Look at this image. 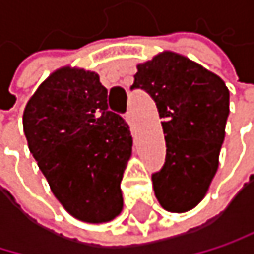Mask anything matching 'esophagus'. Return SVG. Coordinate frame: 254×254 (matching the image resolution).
I'll list each match as a JSON object with an SVG mask.
<instances>
[{"label":"esophagus","instance_id":"1","mask_svg":"<svg viewBox=\"0 0 254 254\" xmlns=\"http://www.w3.org/2000/svg\"><path fill=\"white\" fill-rule=\"evenodd\" d=\"M125 119H126V122L129 123V126H134V114H132L131 111H128V113H126Z\"/></svg>","mask_w":254,"mask_h":254}]
</instances>
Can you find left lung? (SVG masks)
<instances>
[{"label":"left lung","mask_w":254,"mask_h":254,"mask_svg":"<svg viewBox=\"0 0 254 254\" xmlns=\"http://www.w3.org/2000/svg\"><path fill=\"white\" fill-rule=\"evenodd\" d=\"M134 88L154 99L163 119L166 161L152 175L155 196L164 210L188 212L206 196L218 171L229 88L219 76L174 52L138 64Z\"/></svg>","instance_id":"obj_1"}]
</instances>
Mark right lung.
<instances>
[{
  "instance_id": "right-lung-1",
  "label": "right lung",
  "mask_w": 254,
  "mask_h": 254,
  "mask_svg": "<svg viewBox=\"0 0 254 254\" xmlns=\"http://www.w3.org/2000/svg\"><path fill=\"white\" fill-rule=\"evenodd\" d=\"M108 100L97 73L62 66L38 86L22 116L28 149L53 195L91 224L122 212L120 181L132 152L129 126Z\"/></svg>"
}]
</instances>
